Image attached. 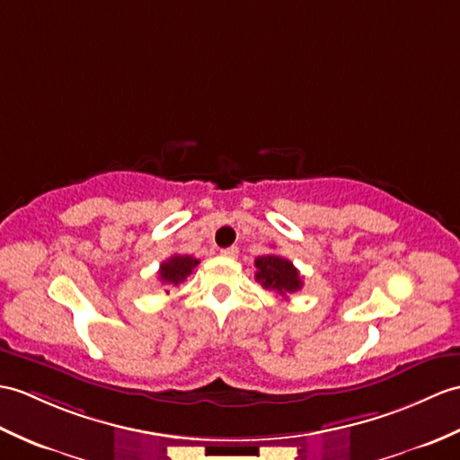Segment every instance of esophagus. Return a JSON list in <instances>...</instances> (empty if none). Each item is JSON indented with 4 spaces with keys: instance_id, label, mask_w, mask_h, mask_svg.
Instances as JSON below:
<instances>
[{
    "instance_id": "1",
    "label": "esophagus",
    "mask_w": 460,
    "mask_h": 460,
    "mask_svg": "<svg viewBox=\"0 0 460 460\" xmlns=\"http://www.w3.org/2000/svg\"><path fill=\"white\" fill-rule=\"evenodd\" d=\"M221 254H223V256H229V259H237L239 249H237V247H227V249L221 251Z\"/></svg>"
}]
</instances>
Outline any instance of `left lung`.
I'll return each mask as SVG.
<instances>
[{
    "label": "left lung",
    "instance_id": "1",
    "mask_svg": "<svg viewBox=\"0 0 460 460\" xmlns=\"http://www.w3.org/2000/svg\"><path fill=\"white\" fill-rule=\"evenodd\" d=\"M254 279L264 290H270L286 297V294L297 292L304 286L302 276L297 272L296 266L279 254L259 256V259L254 261Z\"/></svg>",
    "mask_w": 460,
    "mask_h": 460
}]
</instances>
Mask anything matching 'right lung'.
Listing matches in <instances>:
<instances>
[{"label":"right lung","mask_w":460,"mask_h":460,"mask_svg":"<svg viewBox=\"0 0 460 460\" xmlns=\"http://www.w3.org/2000/svg\"><path fill=\"white\" fill-rule=\"evenodd\" d=\"M199 264L198 259L188 254H172L168 261H164L160 264L158 270V280L163 284H174L178 286L180 282H184L188 276L191 274V270L196 269Z\"/></svg>","instance_id":"1"}]
</instances>
